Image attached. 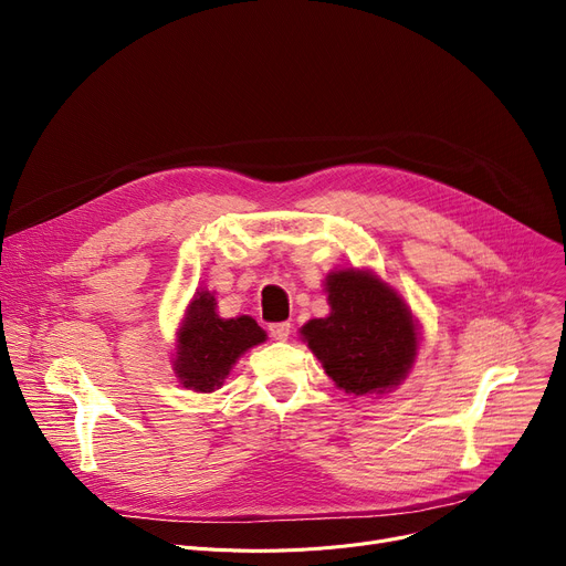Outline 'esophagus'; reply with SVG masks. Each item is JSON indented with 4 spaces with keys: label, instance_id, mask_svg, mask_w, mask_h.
Listing matches in <instances>:
<instances>
[{
    "label": "esophagus",
    "instance_id": "34e87169",
    "mask_svg": "<svg viewBox=\"0 0 566 566\" xmlns=\"http://www.w3.org/2000/svg\"><path fill=\"white\" fill-rule=\"evenodd\" d=\"M268 333H271V337L277 342H286L291 335V325L289 323H271L268 325Z\"/></svg>",
    "mask_w": 566,
    "mask_h": 566
}]
</instances>
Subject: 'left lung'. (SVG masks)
<instances>
[{"instance_id":"8db88e82","label":"left lung","mask_w":566,"mask_h":566,"mask_svg":"<svg viewBox=\"0 0 566 566\" xmlns=\"http://www.w3.org/2000/svg\"><path fill=\"white\" fill-rule=\"evenodd\" d=\"M331 316L303 325L307 346L337 388L382 392L410 369L418 348L415 321L399 295L371 273L339 271L328 277Z\"/></svg>"}]
</instances>
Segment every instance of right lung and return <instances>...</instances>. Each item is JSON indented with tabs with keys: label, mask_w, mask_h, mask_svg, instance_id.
<instances>
[{
	"label": "right lung",
	"mask_w": 566,
	"mask_h": 566,
	"mask_svg": "<svg viewBox=\"0 0 566 566\" xmlns=\"http://www.w3.org/2000/svg\"><path fill=\"white\" fill-rule=\"evenodd\" d=\"M263 339L265 333L254 318H220L213 295L201 291L188 310L184 328L178 331L174 371L186 388L213 392L227 378L231 365Z\"/></svg>",
	"instance_id": "add662e5"
}]
</instances>
